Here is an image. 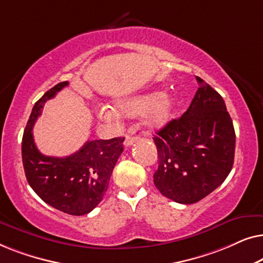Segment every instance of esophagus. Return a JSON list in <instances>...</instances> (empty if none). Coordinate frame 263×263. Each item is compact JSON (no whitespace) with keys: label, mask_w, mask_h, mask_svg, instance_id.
Returning a JSON list of instances; mask_svg holds the SVG:
<instances>
[{"label":"esophagus","mask_w":263,"mask_h":263,"mask_svg":"<svg viewBox=\"0 0 263 263\" xmlns=\"http://www.w3.org/2000/svg\"><path fill=\"white\" fill-rule=\"evenodd\" d=\"M134 141H136V138L135 136H132V135H127L125 136V140H124V146L125 147H129V146H132L133 143H134Z\"/></svg>","instance_id":"34e87169"}]
</instances>
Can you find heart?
Wrapping results in <instances>:
<instances>
[{
  "mask_svg": "<svg viewBox=\"0 0 263 263\" xmlns=\"http://www.w3.org/2000/svg\"><path fill=\"white\" fill-rule=\"evenodd\" d=\"M174 107V97L163 95L160 92L136 96L117 104L118 111L127 116L135 117L146 115V125L152 130L164 128L168 123ZM99 116L103 120L111 121L117 118V112L109 106H103L99 110Z\"/></svg>",
  "mask_w": 263,
  "mask_h": 263,
  "instance_id": "b5f03b06",
  "label": "heart"
}]
</instances>
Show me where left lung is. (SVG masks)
Wrapping results in <instances>:
<instances>
[{
	"label": "left lung",
	"instance_id": "8db88e82",
	"mask_svg": "<svg viewBox=\"0 0 263 263\" xmlns=\"http://www.w3.org/2000/svg\"><path fill=\"white\" fill-rule=\"evenodd\" d=\"M199 88L188 110L154 135V184L164 196L190 204L218 188L233 165L236 134L221 96L196 77Z\"/></svg>",
	"mask_w": 263,
	"mask_h": 263
}]
</instances>
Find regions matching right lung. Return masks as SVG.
I'll list each match as a JSON object with an SVG mask.
<instances>
[{
    "instance_id": "1",
    "label": "right lung",
    "mask_w": 263,
    "mask_h": 263,
    "mask_svg": "<svg viewBox=\"0 0 263 263\" xmlns=\"http://www.w3.org/2000/svg\"><path fill=\"white\" fill-rule=\"evenodd\" d=\"M68 86L63 81L49 89L32 109L23 136V164L28 184L50 206L71 215H84L98 206L109 186L124 138L87 141L68 157H48L39 152L33 125L46 100Z\"/></svg>"
}]
</instances>
